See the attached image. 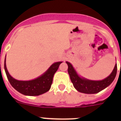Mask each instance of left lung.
Instances as JSON below:
<instances>
[{"label": "left lung", "mask_w": 121, "mask_h": 121, "mask_svg": "<svg viewBox=\"0 0 121 121\" xmlns=\"http://www.w3.org/2000/svg\"><path fill=\"white\" fill-rule=\"evenodd\" d=\"M68 65V73L71 82L76 90L85 94L98 93L107 88L115 79L117 73V65H115L111 74L104 79L100 81H92L80 76L74 68L71 63L66 62Z\"/></svg>", "instance_id": "1"}]
</instances>
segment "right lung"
Segmentation results:
<instances>
[{
	"instance_id": "1",
	"label": "right lung",
	"mask_w": 121,
	"mask_h": 121,
	"mask_svg": "<svg viewBox=\"0 0 121 121\" xmlns=\"http://www.w3.org/2000/svg\"><path fill=\"white\" fill-rule=\"evenodd\" d=\"M62 62H54L45 72L35 79L30 81H19L13 78L8 73L6 66V57L4 68L6 76L12 86L21 94L26 96H39L47 92L51 88L54 74Z\"/></svg>"
}]
</instances>
